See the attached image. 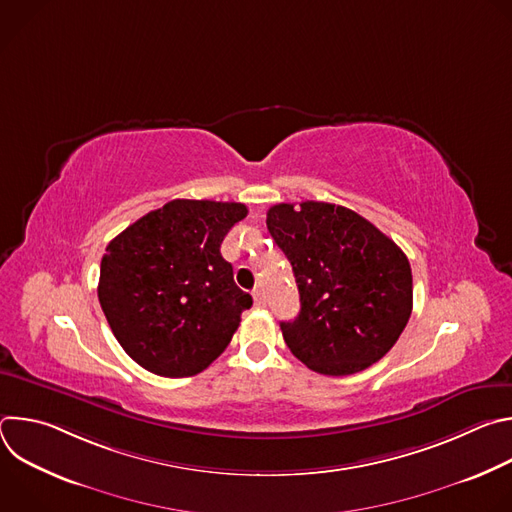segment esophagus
Segmentation results:
<instances>
[{
    "label": "esophagus",
    "mask_w": 512,
    "mask_h": 512,
    "mask_svg": "<svg viewBox=\"0 0 512 512\" xmlns=\"http://www.w3.org/2000/svg\"><path fill=\"white\" fill-rule=\"evenodd\" d=\"M253 300H255L257 308H265V296H263V289L261 287L253 289Z\"/></svg>",
    "instance_id": "1"
}]
</instances>
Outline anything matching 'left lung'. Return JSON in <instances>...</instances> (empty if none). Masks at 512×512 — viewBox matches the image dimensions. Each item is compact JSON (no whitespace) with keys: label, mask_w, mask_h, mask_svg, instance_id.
<instances>
[{"label":"left lung","mask_w":512,"mask_h":512,"mask_svg":"<svg viewBox=\"0 0 512 512\" xmlns=\"http://www.w3.org/2000/svg\"><path fill=\"white\" fill-rule=\"evenodd\" d=\"M267 229L294 269L300 314L283 340L308 369L344 377L381 360L413 308L407 255L367 218L328 202L275 204Z\"/></svg>","instance_id":"8db88e82"}]
</instances>
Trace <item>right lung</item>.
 Returning a JSON list of instances; mask_svg holds the SVG:
<instances>
[{
    "mask_svg": "<svg viewBox=\"0 0 512 512\" xmlns=\"http://www.w3.org/2000/svg\"><path fill=\"white\" fill-rule=\"evenodd\" d=\"M241 202L178 198L119 233L101 259L99 302L123 350L160 377L202 373L229 346L253 298L221 243Z\"/></svg>",
    "mask_w": 512,
    "mask_h": 512,
    "instance_id": "right-lung-1",
    "label": "right lung"
}]
</instances>
